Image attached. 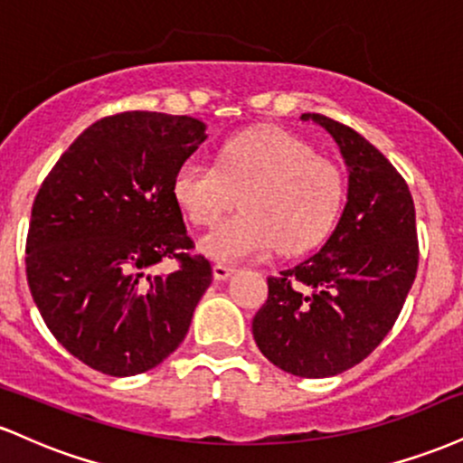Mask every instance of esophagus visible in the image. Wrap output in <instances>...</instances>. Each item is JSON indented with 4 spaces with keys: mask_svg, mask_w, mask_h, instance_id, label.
Wrapping results in <instances>:
<instances>
[{
    "mask_svg": "<svg viewBox=\"0 0 463 463\" xmlns=\"http://www.w3.org/2000/svg\"><path fill=\"white\" fill-rule=\"evenodd\" d=\"M232 274H235V268H232V265H226V263H215L213 265L215 280H228Z\"/></svg>",
    "mask_w": 463,
    "mask_h": 463,
    "instance_id": "esophagus-1",
    "label": "esophagus"
}]
</instances>
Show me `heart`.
Instances as JSON below:
<instances>
[{
  "label": "heart",
  "mask_w": 463,
  "mask_h": 463,
  "mask_svg": "<svg viewBox=\"0 0 463 463\" xmlns=\"http://www.w3.org/2000/svg\"><path fill=\"white\" fill-rule=\"evenodd\" d=\"M172 189L195 226L217 224L239 198L241 213L198 243L206 257L224 263L261 257L276 246L285 254L317 246L346 198L342 169L276 126L231 137L220 147L217 165L184 163Z\"/></svg>",
  "instance_id": "heart-1"
}]
</instances>
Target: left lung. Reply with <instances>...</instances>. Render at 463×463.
Segmentation results:
<instances>
[{
	"label": "left lung",
	"mask_w": 463,
	"mask_h": 463,
	"mask_svg": "<svg viewBox=\"0 0 463 463\" xmlns=\"http://www.w3.org/2000/svg\"><path fill=\"white\" fill-rule=\"evenodd\" d=\"M302 119L337 143L346 206L320 252L269 276L252 335L276 368L324 379L361 364L394 326L418 269L416 209L394 165L359 132L317 113Z\"/></svg>",
	"instance_id": "8db88e82"
}]
</instances>
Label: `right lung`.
<instances>
[{"mask_svg": "<svg viewBox=\"0 0 463 463\" xmlns=\"http://www.w3.org/2000/svg\"><path fill=\"white\" fill-rule=\"evenodd\" d=\"M187 115L132 110L89 126L32 204L25 272L52 335L89 368L132 376L180 346L213 269L174 198V176L206 139ZM176 258L179 269H146Z\"/></svg>", "mask_w": 463, "mask_h": 463, "instance_id": "right-lung-1", "label": "right lung"}]
</instances>
